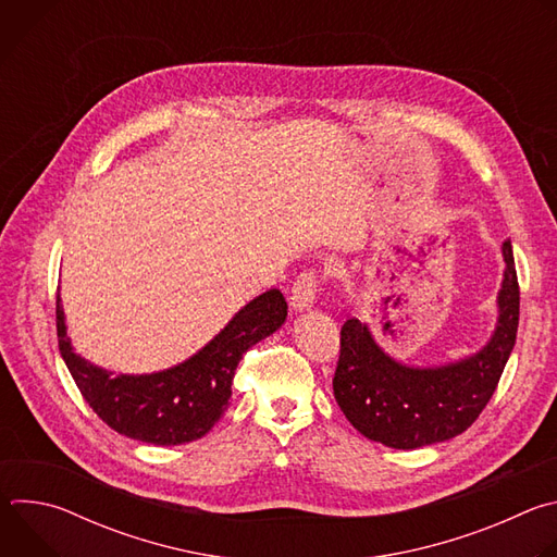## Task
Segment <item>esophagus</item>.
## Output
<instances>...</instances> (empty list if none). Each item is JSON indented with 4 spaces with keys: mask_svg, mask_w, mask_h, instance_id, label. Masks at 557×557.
<instances>
[{
    "mask_svg": "<svg viewBox=\"0 0 557 557\" xmlns=\"http://www.w3.org/2000/svg\"><path fill=\"white\" fill-rule=\"evenodd\" d=\"M317 293V277L314 273H299L293 288H290V308L295 312H301L312 306Z\"/></svg>",
    "mask_w": 557,
    "mask_h": 557,
    "instance_id": "1",
    "label": "esophagus"
}]
</instances>
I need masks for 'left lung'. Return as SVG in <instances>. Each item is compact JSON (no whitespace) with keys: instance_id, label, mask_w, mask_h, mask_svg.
Listing matches in <instances>:
<instances>
[{"instance_id":"obj_1","label":"left lung","mask_w":557,"mask_h":557,"mask_svg":"<svg viewBox=\"0 0 557 557\" xmlns=\"http://www.w3.org/2000/svg\"><path fill=\"white\" fill-rule=\"evenodd\" d=\"M505 273L490 342L458 361L408 366L387 355L368 324L342 326V352L333 379L335 399L366 438L394 449H417L462 434L490 404L516 344L520 290L513 249L503 245Z\"/></svg>"}]
</instances>
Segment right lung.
Returning <instances> with one entry per match:
<instances>
[{
    "label": "right lung",
    "mask_w": 557,
    "mask_h": 557,
    "mask_svg": "<svg viewBox=\"0 0 557 557\" xmlns=\"http://www.w3.org/2000/svg\"><path fill=\"white\" fill-rule=\"evenodd\" d=\"M286 301L271 288L237 310L189 359L149 374H114L76 355L57 295L59 352L84 399L114 432L149 443L183 445L202 438L224 414L243 355L286 322Z\"/></svg>",
    "instance_id": "add662e5"
}]
</instances>
